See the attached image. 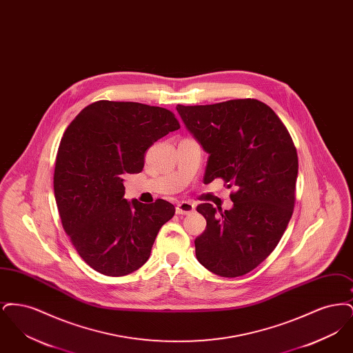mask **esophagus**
Segmentation results:
<instances>
[{
	"mask_svg": "<svg viewBox=\"0 0 353 353\" xmlns=\"http://www.w3.org/2000/svg\"><path fill=\"white\" fill-rule=\"evenodd\" d=\"M194 212V205L192 202L181 201L177 203L176 206V213L177 214H190Z\"/></svg>",
	"mask_w": 353,
	"mask_h": 353,
	"instance_id": "esophagus-1",
	"label": "esophagus"
}]
</instances>
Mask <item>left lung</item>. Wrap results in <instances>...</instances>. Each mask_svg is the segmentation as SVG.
Returning <instances> with one entry per match:
<instances>
[{"instance_id": "8db88e82", "label": "left lung", "mask_w": 353, "mask_h": 353, "mask_svg": "<svg viewBox=\"0 0 353 353\" xmlns=\"http://www.w3.org/2000/svg\"><path fill=\"white\" fill-rule=\"evenodd\" d=\"M176 110L209 154L203 183L222 179L236 188L230 210L208 202L197 206L206 229L194 241L196 256L219 276L245 275L276 248L292 216L296 148L281 119L256 99Z\"/></svg>"}]
</instances>
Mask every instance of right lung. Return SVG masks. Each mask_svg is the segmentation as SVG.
Here are the masks:
<instances>
[{"mask_svg":"<svg viewBox=\"0 0 353 353\" xmlns=\"http://www.w3.org/2000/svg\"><path fill=\"white\" fill-rule=\"evenodd\" d=\"M179 128L169 110L134 101H95L70 123L57 154L54 194L65 232L95 271L123 276L140 269L174 216L165 200H125L123 174L141 172L145 151Z\"/></svg>","mask_w":353,"mask_h":353,"instance_id":"1","label":"right lung"}]
</instances>
